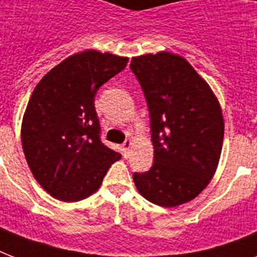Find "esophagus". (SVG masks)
Here are the masks:
<instances>
[{
  "label": "esophagus",
  "instance_id": "obj_1",
  "mask_svg": "<svg viewBox=\"0 0 257 257\" xmlns=\"http://www.w3.org/2000/svg\"><path fill=\"white\" fill-rule=\"evenodd\" d=\"M131 148H132V141L131 140H126L122 144V153H124L125 157L129 156V152H131Z\"/></svg>",
  "mask_w": 257,
  "mask_h": 257
}]
</instances>
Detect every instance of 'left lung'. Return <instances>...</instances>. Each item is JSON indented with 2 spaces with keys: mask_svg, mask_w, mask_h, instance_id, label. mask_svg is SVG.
I'll list each match as a JSON object with an SVG mask.
<instances>
[{
  "mask_svg": "<svg viewBox=\"0 0 257 257\" xmlns=\"http://www.w3.org/2000/svg\"><path fill=\"white\" fill-rule=\"evenodd\" d=\"M131 69L148 104L152 168L133 173L137 191L160 207L188 203L215 175L224 137L221 108L207 82L177 54L133 57Z\"/></svg>",
  "mask_w": 257,
  "mask_h": 257,
  "instance_id": "obj_1",
  "label": "left lung"
}]
</instances>
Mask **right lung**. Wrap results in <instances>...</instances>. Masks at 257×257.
I'll use <instances>...</instances> for the list:
<instances>
[{
	"label": "right lung",
	"mask_w": 257,
	"mask_h": 257,
	"mask_svg": "<svg viewBox=\"0 0 257 257\" xmlns=\"http://www.w3.org/2000/svg\"><path fill=\"white\" fill-rule=\"evenodd\" d=\"M126 62L85 50L54 66L34 88L22 118V148L34 179L57 200L89 197L121 159L101 143L94 96Z\"/></svg>",
	"instance_id": "obj_1"
}]
</instances>
